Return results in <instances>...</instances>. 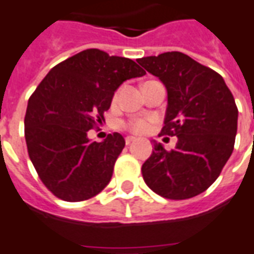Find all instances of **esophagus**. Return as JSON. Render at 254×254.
<instances>
[{"label": "esophagus", "mask_w": 254, "mask_h": 254, "mask_svg": "<svg viewBox=\"0 0 254 254\" xmlns=\"http://www.w3.org/2000/svg\"><path fill=\"white\" fill-rule=\"evenodd\" d=\"M132 141H135V137H133V136H127V137H126V144H127V145H129V144L132 143Z\"/></svg>", "instance_id": "esophagus-1"}]
</instances>
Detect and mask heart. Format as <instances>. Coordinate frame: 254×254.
Returning <instances> with one entry per match:
<instances>
[{
	"label": "heart",
	"mask_w": 254,
	"mask_h": 254,
	"mask_svg": "<svg viewBox=\"0 0 254 254\" xmlns=\"http://www.w3.org/2000/svg\"><path fill=\"white\" fill-rule=\"evenodd\" d=\"M128 128L135 133H143L149 129V122L144 121V119H139V121L132 122V123L128 126Z\"/></svg>",
	"instance_id": "obj_1"
}]
</instances>
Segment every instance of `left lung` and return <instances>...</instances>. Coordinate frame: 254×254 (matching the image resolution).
<instances>
[{
  "instance_id": "left-lung-1",
  "label": "left lung",
  "mask_w": 254,
  "mask_h": 254,
  "mask_svg": "<svg viewBox=\"0 0 254 254\" xmlns=\"http://www.w3.org/2000/svg\"><path fill=\"white\" fill-rule=\"evenodd\" d=\"M168 92L162 135L178 137L155 149L141 166L148 188L168 199H188L207 190L232 155L237 132L235 98L223 77L182 52L137 60Z\"/></svg>"
}]
</instances>
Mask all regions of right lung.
<instances>
[{
  "label": "right lung",
  "mask_w": 254,
  "mask_h": 254,
  "mask_svg": "<svg viewBox=\"0 0 254 254\" xmlns=\"http://www.w3.org/2000/svg\"><path fill=\"white\" fill-rule=\"evenodd\" d=\"M144 74L131 59L90 48L54 66L38 85L28 99L24 137L32 165L54 195L80 202L106 188L126 141L118 132L90 141L88 131L105 122L115 90Z\"/></svg>",
  "instance_id": "right-lung-1"
}]
</instances>
